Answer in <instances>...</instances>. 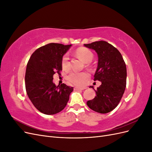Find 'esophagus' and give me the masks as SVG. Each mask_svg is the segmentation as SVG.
I'll return each instance as SVG.
<instances>
[{"label":"esophagus","mask_w":152,"mask_h":152,"mask_svg":"<svg viewBox=\"0 0 152 152\" xmlns=\"http://www.w3.org/2000/svg\"><path fill=\"white\" fill-rule=\"evenodd\" d=\"M86 89V87H74V90L76 91H79V90H84Z\"/></svg>","instance_id":"1"}]
</instances>
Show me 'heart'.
I'll return each mask as SVG.
<instances>
[{"label":"heart","mask_w":152,"mask_h":152,"mask_svg":"<svg viewBox=\"0 0 152 152\" xmlns=\"http://www.w3.org/2000/svg\"><path fill=\"white\" fill-rule=\"evenodd\" d=\"M75 54L78 58H80L81 60L86 63H88L92 61L93 58V54L88 49L85 48H80L77 49ZM61 67L63 70L68 71L70 69V63H69V58L68 55H64L61 59ZM89 75L88 73L86 72H72L68 76V79L72 84L78 86H84L87 80L88 79Z\"/></svg>","instance_id":"1"}]
</instances>
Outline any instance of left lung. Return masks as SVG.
Segmentation results:
<instances>
[{"label":"left lung","mask_w":152,"mask_h":152,"mask_svg":"<svg viewBox=\"0 0 152 152\" xmlns=\"http://www.w3.org/2000/svg\"><path fill=\"white\" fill-rule=\"evenodd\" d=\"M84 46L94 49L98 54V68L94 80L102 82V85L94 90L96 96L87 101V104L98 113L110 112L117 107L126 89V63L118 50L106 41H96ZM90 87L94 89L93 86Z\"/></svg>","instance_id":"left-lung-1"}]
</instances>
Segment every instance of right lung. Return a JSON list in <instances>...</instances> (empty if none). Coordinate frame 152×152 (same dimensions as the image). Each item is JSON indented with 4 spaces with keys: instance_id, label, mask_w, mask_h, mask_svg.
Listing matches in <instances>:
<instances>
[{
    "instance_id": "right-lung-1",
    "label": "right lung",
    "mask_w": 152,
    "mask_h": 152,
    "mask_svg": "<svg viewBox=\"0 0 152 152\" xmlns=\"http://www.w3.org/2000/svg\"><path fill=\"white\" fill-rule=\"evenodd\" d=\"M72 45L50 43L35 50L27 63L25 87L27 95L41 113L54 115L63 110L73 87L53 83V75L62 70L61 59Z\"/></svg>"
}]
</instances>
